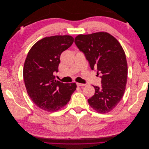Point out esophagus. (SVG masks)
Segmentation results:
<instances>
[{"label": "esophagus", "mask_w": 149, "mask_h": 149, "mask_svg": "<svg viewBox=\"0 0 149 149\" xmlns=\"http://www.w3.org/2000/svg\"><path fill=\"white\" fill-rule=\"evenodd\" d=\"M76 85H77L78 86H85L86 84H81V83H76Z\"/></svg>", "instance_id": "34e87169"}]
</instances>
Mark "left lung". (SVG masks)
<instances>
[{
    "label": "left lung",
    "mask_w": 149,
    "mask_h": 149,
    "mask_svg": "<svg viewBox=\"0 0 149 149\" xmlns=\"http://www.w3.org/2000/svg\"><path fill=\"white\" fill-rule=\"evenodd\" d=\"M74 43L91 68L101 74L102 86H94L95 93L88 99L89 105L98 113H107L119 103L125 90L128 68L124 49L118 40L107 32L78 35Z\"/></svg>",
    "instance_id": "8db88e82"
}]
</instances>
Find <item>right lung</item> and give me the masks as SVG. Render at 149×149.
I'll return each instance as SVG.
<instances>
[{
  "label": "right lung",
  "instance_id": "right-lung-1",
  "mask_svg": "<svg viewBox=\"0 0 149 149\" xmlns=\"http://www.w3.org/2000/svg\"><path fill=\"white\" fill-rule=\"evenodd\" d=\"M74 42L70 35L45 37L30 48L25 61L23 76L28 95L35 104L48 112L66 105L76 89L75 83H63L55 79L60 55Z\"/></svg>",
  "mask_w": 149,
  "mask_h": 149
}]
</instances>
